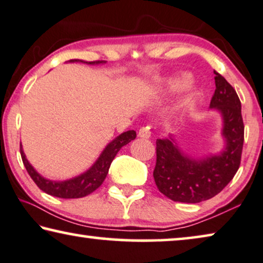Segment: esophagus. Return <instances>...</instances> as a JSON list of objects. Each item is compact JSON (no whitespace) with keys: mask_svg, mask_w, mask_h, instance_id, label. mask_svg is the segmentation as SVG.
Listing matches in <instances>:
<instances>
[{"mask_svg":"<svg viewBox=\"0 0 263 263\" xmlns=\"http://www.w3.org/2000/svg\"><path fill=\"white\" fill-rule=\"evenodd\" d=\"M138 137H140V138L143 139H148L151 137V132H150V127L146 126H143L142 128H140L139 132H138Z\"/></svg>","mask_w":263,"mask_h":263,"instance_id":"34e87169","label":"esophagus"}]
</instances>
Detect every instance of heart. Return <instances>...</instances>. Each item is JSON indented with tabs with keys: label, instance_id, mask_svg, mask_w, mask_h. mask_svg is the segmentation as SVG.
<instances>
[{
	"label": "heart",
	"instance_id": "obj_1",
	"mask_svg": "<svg viewBox=\"0 0 263 263\" xmlns=\"http://www.w3.org/2000/svg\"><path fill=\"white\" fill-rule=\"evenodd\" d=\"M190 74L187 73H179L176 76L171 77L169 80L165 82V89L170 93H176L182 91L190 84Z\"/></svg>",
	"mask_w": 263,
	"mask_h": 263
}]
</instances>
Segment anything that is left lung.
<instances>
[{"instance_id":"8db88e82","label":"left lung","mask_w":263,"mask_h":263,"mask_svg":"<svg viewBox=\"0 0 263 263\" xmlns=\"http://www.w3.org/2000/svg\"><path fill=\"white\" fill-rule=\"evenodd\" d=\"M214 74L216 89L210 108L222 117L224 147L216 155L196 158L185 154L172 136L156 142V185L175 202L199 203L213 198L228 185L240 167L245 140L241 101L233 86L219 73Z\"/></svg>"}]
</instances>
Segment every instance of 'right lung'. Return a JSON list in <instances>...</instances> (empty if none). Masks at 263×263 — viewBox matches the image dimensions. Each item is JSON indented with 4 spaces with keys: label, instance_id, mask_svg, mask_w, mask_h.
<instances>
[{
    "label": "right lung",
    "instance_id": "obj_1",
    "mask_svg": "<svg viewBox=\"0 0 263 263\" xmlns=\"http://www.w3.org/2000/svg\"><path fill=\"white\" fill-rule=\"evenodd\" d=\"M69 62H84V64L87 65H100L105 64L106 61H84L74 59V60H69ZM136 136V131L130 130L123 132L118 137H116L111 143L106 145V147L104 148L100 156L98 157L96 163L88 170H86L84 174L79 176L67 179V181H52V179L42 177L28 162V159L26 158L22 145L20 146V152H21L22 162L23 165L26 166V170L28 171L31 179L42 191L59 198H81L92 194L94 190H97L103 184L116 155L118 154L124 145L128 144L131 140H135Z\"/></svg>",
    "mask_w": 263,
    "mask_h": 263
}]
</instances>
